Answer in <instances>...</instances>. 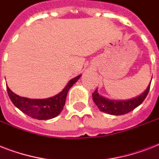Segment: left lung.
Returning a JSON list of instances; mask_svg holds the SVG:
<instances>
[{
	"label": "left lung",
	"instance_id": "1",
	"mask_svg": "<svg viewBox=\"0 0 159 159\" xmlns=\"http://www.w3.org/2000/svg\"><path fill=\"white\" fill-rule=\"evenodd\" d=\"M151 82L148 84L147 89L138 97L129 100H110L99 95L97 89L92 93V99L95 104L97 105L99 110L104 113L113 115V116H121L130 112L138 107L147 97Z\"/></svg>",
	"mask_w": 159,
	"mask_h": 159
}]
</instances>
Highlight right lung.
Instances as JSON below:
<instances>
[{
    "label": "right lung",
    "mask_w": 159,
    "mask_h": 159,
    "mask_svg": "<svg viewBox=\"0 0 159 159\" xmlns=\"http://www.w3.org/2000/svg\"><path fill=\"white\" fill-rule=\"evenodd\" d=\"M80 77L81 75H78L71 79L62 92L54 97L46 99H30L20 97L11 91L8 87L7 92L12 103L23 113L34 119L46 120L54 118L61 113L65 105L67 92Z\"/></svg>",
    "instance_id": "1"
}]
</instances>
